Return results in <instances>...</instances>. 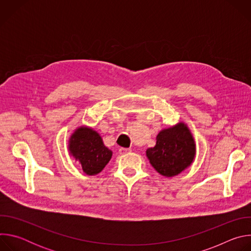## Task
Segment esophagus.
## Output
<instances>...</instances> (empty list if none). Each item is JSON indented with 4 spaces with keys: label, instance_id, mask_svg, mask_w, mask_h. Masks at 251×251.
I'll list each match as a JSON object with an SVG mask.
<instances>
[{
    "label": "esophagus",
    "instance_id": "obj_1",
    "mask_svg": "<svg viewBox=\"0 0 251 251\" xmlns=\"http://www.w3.org/2000/svg\"><path fill=\"white\" fill-rule=\"evenodd\" d=\"M129 152H131V149H127V148H120L119 149L120 154H126V153H129Z\"/></svg>",
    "mask_w": 251,
    "mask_h": 251
}]
</instances>
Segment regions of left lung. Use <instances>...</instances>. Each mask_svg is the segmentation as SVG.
I'll return each mask as SVG.
<instances>
[{
    "label": "left lung",
    "mask_w": 251,
    "mask_h": 251,
    "mask_svg": "<svg viewBox=\"0 0 251 251\" xmlns=\"http://www.w3.org/2000/svg\"><path fill=\"white\" fill-rule=\"evenodd\" d=\"M196 154L194 138L184 123L161 131L156 146L149 148L146 155L151 165L165 176H173L187 169Z\"/></svg>",
    "instance_id": "1"
}]
</instances>
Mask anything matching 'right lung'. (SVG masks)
<instances>
[{
  "label": "right lung",
  "instance_id": "obj_1",
  "mask_svg": "<svg viewBox=\"0 0 251 251\" xmlns=\"http://www.w3.org/2000/svg\"><path fill=\"white\" fill-rule=\"evenodd\" d=\"M69 151L90 176L100 173L112 157V151L104 146L99 134L85 127L78 128L71 136Z\"/></svg>",
  "mask_w": 251,
  "mask_h": 251
}]
</instances>
